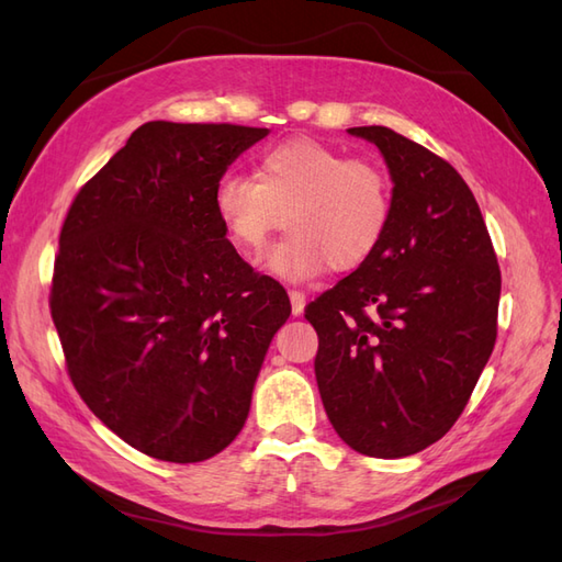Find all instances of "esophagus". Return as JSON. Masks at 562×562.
Instances as JSON below:
<instances>
[{
  "label": "esophagus",
  "instance_id": "obj_1",
  "mask_svg": "<svg viewBox=\"0 0 562 562\" xmlns=\"http://www.w3.org/2000/svg\"><path fill=\"white\" fill-rule=\"evenodd\" d=\"M288 295H291L293 316H300L304 312V304H307V297H304L302 291H288Z\"/></svg>",
  "mask_w": 562,
  "mask_h": 562
}]
</instances>
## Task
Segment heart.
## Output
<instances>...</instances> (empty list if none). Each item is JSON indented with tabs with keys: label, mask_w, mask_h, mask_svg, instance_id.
<instances>
[{
	"label": "heart",
	"mask_w": 562,
	"mask_h": 562,
	"mask_svg": "<svg viewBox=\"0 0 562 562\" xmlns=\"http://www.w3.org/2000/svg\"><path fill=\"white\" fill-rule=\"evenodd\" d=\"M213 203L229 239L250 255L283 225L291 229L267 267L285 281H310L328 265L356 269L378 250L391 220V184L375 161L295 138L267 147L255 178L225 173Z\"/></svg>",
	"instance_id": "heart-1"
}]
</instances>
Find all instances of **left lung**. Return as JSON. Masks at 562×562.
Returning a JSON list of instances; mask_svg holds the SVG:
<instances>
[{"mask_svg":"<svg viewBox=\"0 0 562 562\" xmlns=\"http://www.w3.org/2000/svg\"><path fill=\"white\" fill-rule=\"evenodd\" d=\"M389 166L382 244L304 307L314 372L337 436L368 457H407L443 438L497 339L502 274L464 178L386 126H356Z\"/></svg>","mask_w":562,"mask_h":562,"instance_id":"8db88e82","label":"left lung"}]
</instances>
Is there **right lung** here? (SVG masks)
Listing matches in <instances>:
<instances>
[{
	"instance_id": "add662e5",
	"label": "right lung",
	"mask_w": 562,
	"mask_h": 562,
	"mask_svg": "<svg viewBox=\"0 0 562 562\" xmlns=\"http://www.w3.org/2000/svg\"><path fill=\"white\" fill-rule=\"evenodd\" d=\"M269 131L147 122L81 187L60 229L50 318L91 413L135 450L203 462L244 429L283 285L227 241L217 180Z\"/></svg>"
}]
</instances>
